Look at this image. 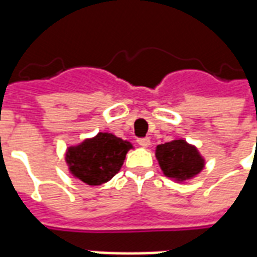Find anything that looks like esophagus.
<instances>
[{
	"label": "esophagus",
	"instance_id": "1",
	"mask_svg": "<svg viewBox=\"0 0 257 257\" xmlns=\"http://www.w3.org/2000/svg\"><path fill=\"white\" fill-rule=\"evenodd\" d=\"M150 139L149 138H142V139H138V145L142 146V147H149L150 146Z\"/></svg>",
	"mask_w": 257,
	"mask_h": 257
}]
</instances>
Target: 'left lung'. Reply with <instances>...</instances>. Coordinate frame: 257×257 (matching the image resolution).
<instances>
[{
  "instance_id": "8db88e82",
  "label": "left lung",
  "mask_w": 257,
  "mask_h": 257,
  "mask_svg": "<svg viewBox=\"0 0 257 257\" xmlns=\"http://www.w3.org/2000/svg\"><path fill=\"white\" fill-rule=\"evenodd\" d=\"M156 158L162 173L176 183L191 180L205 168V158L198 149L184 139L158 145L156 147Z\"/></svg>"
}]
</instances>
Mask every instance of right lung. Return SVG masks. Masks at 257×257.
Returning <instances> with one entry per match:
<instances>
[{
	"label": "right lung",
	"instance_id": "obj_1",
	"mask_svg": "<svg viewBox=\"0 0 257 257\" xmlns=\"http://www.w3.org/2000/svg\"><path fill=\"white\" fill-rule=\"evenodd\" d=\"M131 149L134 145L128 140L108 132H99L93 138L67 147L68 172L89 186H100L119 172Z\"/></svg>",
	"mask_w": 257,
	"mask_h": 257
}]
</instances>
